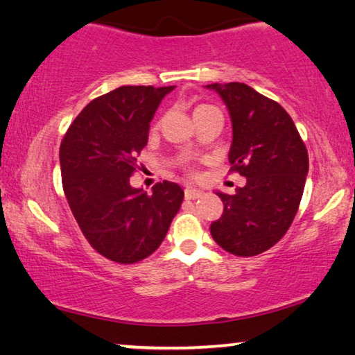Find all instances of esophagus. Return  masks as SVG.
Returning <instances> with one entry per match:
<instances>
[{
	"label": "esophagus",
	"instance_id": "obj_1",
	"mask_svg": "<svg viewBox=\"0 0 355 355\" xmlns=\"http://www.w3.org/2000/svg\"><path fill=\"white\" fill-rule=\"evenodd\" d=\"M202 195H205V191L200 190V188H195V187H188L185 190L187 200H196V198H201Z\"/></svg>",
	"mask_w": 355,
	"mask_h": 355
}]
</instances>
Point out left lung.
I'll return each mask as SVG.
<instances>
[{
    "label": "left lung",
    "instance_id": "1",
    "mask_svg": "<svg viewBox=\"0 0 355 355\" xmlns=\"http://www.w3.org/2000/svg\"><path fill=\"white\" fill-rule=\"evenodd\" d=\"M232 121L229 162L247 178L224 202L211 235L225 252L254 257L284 237L299 209L309 173V154L294 121L279 103L243 83L209 84Z\"/></svg>",
    "mask_w": 355,
    "mask_h": 355
}]
</instances>
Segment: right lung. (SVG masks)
Segmentation results:
<instances>
[{"mask_svg": "<svg viewBox=\"0 0 355 355\" xmlns=\"http://www.w3.org/2000/svg\"><path fill=\"white\" fill-rule=\"evenodd\" d=\"M175 86H121L84 107L60 146L68 205L91 247L112 261L133 264L167 235L185 193L164 180L153 193L130 185L149 123Z\"/></svg>", "mask_w": 355, "mask_h": 355, "instance_id": "right-lung-1", "label": "right lung"}]
</instances>
